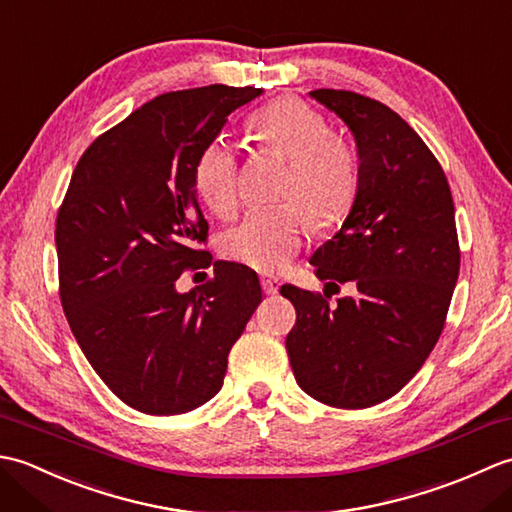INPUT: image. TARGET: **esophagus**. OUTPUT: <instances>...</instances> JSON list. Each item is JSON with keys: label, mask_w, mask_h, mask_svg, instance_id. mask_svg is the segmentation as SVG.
<instances>
[{"label": "esophagus", "mask_w": 512, "mask_h": 512, "mask_svg": "<svg viewBox=\"0 0 512 512\" xmlns=\"http://www.w3.org/2000/svg\"><path fill=\"white\" fill-rule=\"evenodd\" d=\"M279 279H275V277H270V275H264L262 277V288H264V292L266 295H277L279 292Z\"/></svg>", "instance_id": "obj_1"}]
</instances>
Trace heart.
I'll use <instances>...</instances> for the list:
<instances>
[{"label": "heart", "instance_id": "heart-1", "mask_svg": "<svg viewBox=\"0 0 512 512\" xmlns=\"http://www.w3.org/2000/svg\"><path fill=\"white\" fill-rule=\"evenodd\" d=\"M250 132L259 149L288 158L279 187L281 198L288 200L248 213L224 235L222 250L237 264L275 273L290 264L308 239L309 208L319 222H332L350 209L361 162L350 140L330 132L325 116L295 96H284L253 114ZM193 187L215 215L231 217L242 193L235 149L224 140L206 145L193 165Z\"/></svg>", "mask_w": 512, "mask_h": 512}]
</instances>
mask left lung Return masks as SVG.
<instances>
[{
	"label": "left lung",
	"mask_w": 512,
	"mask_h": 512,
	"mask_svg": "<svg viewBox=\"0 0 512 512\" xmlns=\"http://www.w3.org/2000/svg\"><path fill=\"white\" fill-rule=\"evenodd\" d=\"M352 129L361 180L341 231L312 255L336 292L281 286L297 323L286 350L299 387L323 405L365 409L391 398L436 347L460 275L447 176L424 140L380 101L314 90ZM325 286V288H328Z\"/></svg>",
	"instance_id": "1"
}]
</instances>
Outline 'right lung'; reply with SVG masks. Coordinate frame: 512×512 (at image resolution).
I'll return each instance as SVG.
<instances>
[{
	"label": "right lung",
	"instance_id": "1",
	"mask_svg": "<svg viewBox=\"0 0 512 512\" xmlns=\"http://www.w3.org/2000/svg\"><path fill=\"white\" fill-rule=\"evenodd\" d=\"M259 88L209 85L151 99L83 151L57 213L59 297L76 343L125 405L178 416L222 389L228 352L262 301L248 266L211 264L193 189L200 151Z\"/></svg>",
	"mask_w": 512,
	"mask_h": 512
}]
</instances>
